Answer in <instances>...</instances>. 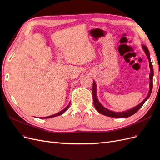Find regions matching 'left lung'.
I'll use <instances>...</instances> for the list:
<instances>
[{
  "label": "left lung",
  "instance_id": "1",
  "mask_svg": "<svg viewBox=\"0 0 160 160\" xmlns=\"http://www.w3.org/2000/svg\"><path fill=\"white\" fill-rule=\"evenodd\" d=\"M142 48L143 49L146 53L148 60H149V68H150V74H149V93L148 96L146 97L145 99L142 101V103H140L139 105H138L135 107L133 108L132 109H130L129 110H127L125 111H123V112H115V111H110L109 109H108L107 108H104L103 106L100 103V102L99 101L98 99V96H97V91H96V83L95 82L93 81V103H94V106L95 109L98 110L100 113H101L102 115H104L105 116H108V117H111V118H126L128 117H130V116L133 115V114H135L137 111L141 108L143 105L145 103V102L148 99V98H149L150 95L152 93V88H153V65L152 63L151 59H150V55H149V52L148 48L145 46V45H142Z\"/></svg>",
  "mask_w": 160,
  "mask_h": 160
}]
</instances>
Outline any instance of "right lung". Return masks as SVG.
Here are the masks:
<instances>
[{"label": "right lung", "mask_w": 160, "mask_h": 160, "mask_svg": "<svg viewBox=\"0 0 160 160\" xmlns=\"http://www.w3.org/2000/svg\"><path fill=\"white\" fill-rule=\"evenodd\" d=\"M69 105H70V103H69V104L67 106V107L64 109H62V111H59V113H56V114H54V115H50V116H48V117H45V118H40L41 119H47V118H54V117H56V116H59V115H61V114H62L65 111L69 108Z\"/></svg>", "instance_id": "add662e5"}]
</instances>
